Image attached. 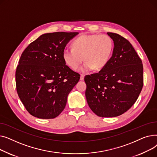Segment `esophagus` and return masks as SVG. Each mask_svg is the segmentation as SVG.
<instances>
[{"instance_id": "esophagus-1", "label": "esophagus", "mask_w": 157, "mask_h": 157, "mask_svg": "<svg viewBox=\"0 0 157 157\" xmlns=\"http://www.w3.org/2000/svg\"><path fill=\"white\" fill-rule=\"evenodd\" d=\"M84 77H85V75L84 74H81V76H80V80H83L84 79Z\"/></svg>"}]
</instances>
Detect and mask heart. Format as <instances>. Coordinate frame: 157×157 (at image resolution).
Instances as JSON below:
<instances>
[{
	"instance_id": "heart-1",
	"label": "heart",
	"mask_w": 157,
	"mask_h": 157,
	"mask_svg": "<svg viewBox=\"0 0 157 157\" xmlns=\"http://www.w3.org/2000/svg\"><path fill=\"white\" fill-rule=\"evenodd\" d=\"M72 48L63 50L64 62L76 70L84 60L81 71L88 72L102 69L107 65L113 52V42L106 34H83L72 41Z\"/></svg>"
}]
</instances>
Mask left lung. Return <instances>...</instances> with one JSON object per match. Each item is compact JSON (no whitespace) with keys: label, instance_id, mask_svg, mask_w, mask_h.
<instances>
[{"label":"left lung","instance_id":"8db88e82","mask_svg":"<svg viewBox=\"0 0 157 157\" xmlns=\"http://www.w3.org/2000/svg\"><path fill=\"white\" fill-rule=\"evenodd\" d=\"M114 41L113 55L98 73L86 75L85 95L90 108L100 117H116L128 111L143 86L142 61L129 41L108 32Z\"/></svg>","mask_w":157,"mask_h":157}]
</instances>
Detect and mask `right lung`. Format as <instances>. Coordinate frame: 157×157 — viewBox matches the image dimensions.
<instances>
[{"mask_svg":"<svg viewBox=\"0 0 157 157\" xmlns=\"http://www.w3.org/2000/svg\"><path fill=\"white\" fill-rule=\"evenodd\" d=\"M78 32L41 35L23 51L16 71L18 95L27 111L41 119L55 118L62 112L67 96L80 79L63 59L69 41Z\"/></svg>","mask_w":157,"mask_h":157,"instance_id":"add662e5","label":"right lung"}]
</instances>
